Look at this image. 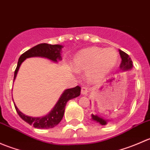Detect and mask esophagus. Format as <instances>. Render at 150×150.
<instances>
[{"label":"esophagus","instance_id":"1","mask_svg":"<svg viewBox=\"0 0 150 150\" xmlns=\"http://www.w3.org/2000/svg\"><path fill=\"white\" fill-rule=\"evenodd\" d=\"M88 92V91L87 88H86V87L81 88V94H82V95H87Z\"/></svg>","mask_w":150,"mask_h":150}]
</instances>
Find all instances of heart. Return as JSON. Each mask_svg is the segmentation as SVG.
Instances as JSON below:
<instances>
[{
	"label": "heart",
	"instance_id": "heart-1",
	"mask_svg": "<svg viewBox=\"0 0 150 150\" xmlns=\"http://www.w3.org/2000/svg\"><path fill=\"white\" fill-rule=\"evenodd\" d=\"M118 54L112 48L92 46L78 51L72 59V66L77 72H86L90 83H99L115 67Z\"/></svg>",
	"mask_w": 150,
	"mask_h": 150
}]
</instances>
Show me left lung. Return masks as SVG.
Returning <instances> with one entry per match:
<instances>
[{"instance_id": "1", "label": "left lung", "mask_w": 150, "mask_h": 150, "mask_svg": "<svg viewBox=\"0 0 150 150\" xmlns=\"http://www.w3.org/2000/svg\"><path fill=\"white\" fill-rule=\"evenodd\" d=\"M119 53H120V57H121V63H120V70L122 71H128L131 69V68L133 67V62L131 60V57L125 53L124 51H121V50L119 49ZM91 120L93 121L98 122L100 125H107V122H108L109 120H106V119L103 118L101 116L97 115L96 114H93L92 113L91 114Z\"/></svg>"}]
</instances>
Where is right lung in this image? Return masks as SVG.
<instances>
[{"mask_svg":"<svg viewBox=\"0 0 150 150\" xmlns=\"http://www.w3.org/2000/svg\"><path fill=\"white\" fill-rule=\"evenodd\" d=\"M62 48L63 46L62 45L40 43V44L33 47L28 51H25L24 54L20 56L19 60H18L17 66H16L14 72L13 81L16 79V75H17L21 64L26 59L30 58V57H43V58L48 59L54 62L57 63L59 61L62 60L61 53ZM80 94H81V87L78 86L75 88H68L64 90L52 110L43 117H31V116L26 115L17 108L14 102L13 104H14L15 109H16L19 117L30 125H33L34 128H51L58 125L62 119L67 102L70 99L78 97L80 96Z\"/></svg>","mask_w":150,"mask_h":150,"instance_id":"add662e5","label":"right lung"}]
</instances>
